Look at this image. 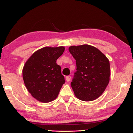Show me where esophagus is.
Instances as JSON below:
<instances>
[{"label": "esophagus", "mask_w": 133, "mask_h": 133, "mask_svg": "<svg viewBox=\"0 0 133 133\" xmlns=\"http://www.w3.org/2000/svg\"><path fill=\"white\" fill-rule=\"evenodd\" d=\"M70 79H71V77L70 76H67L65 77V80H66V81L69 82L70 80Z\"/></svg>", "instance_id": "34e87169"}]
</instances>
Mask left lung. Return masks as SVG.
Segmentation results:
<instances>
[{"instance_id":"obj_1","label":"left lung","mask_w":133,"mask_h":133,"mask_svg":"<svg viewBox=\"0 0 133 133\" xmlns=\"http://www.w3.org/2000/svg\"><path fill=\"white\" fill-rule=\"evenodd\" d=\"M69 51L76 61L77 71L70 83L75 96L83 101L95 100L104 93L110 80L108 58L89 45L70 46Z\"/></svg>"}]
</instances>
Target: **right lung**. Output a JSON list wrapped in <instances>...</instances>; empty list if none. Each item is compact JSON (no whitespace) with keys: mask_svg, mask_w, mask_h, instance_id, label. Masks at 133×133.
<instances>
[{"mask_svg":"<svg viewBox=\"0 0 133 133\" xmlns=\"http://www.w3.org/2000/svg\"><path fill=\"white\" fill-rule=\"evenodd\" d=\"M65 48L46 46L37 50L27 60L23 69L24 85L32 96L41 102H49L58 97L65 83L56 60Z\"/></svg>","mask_w":133,"mask_h":133,"instance_id":"add662e5","label":"right lung"}]
</instances>
